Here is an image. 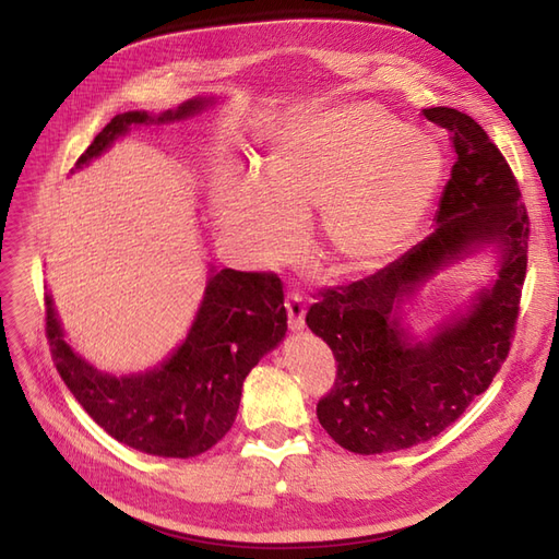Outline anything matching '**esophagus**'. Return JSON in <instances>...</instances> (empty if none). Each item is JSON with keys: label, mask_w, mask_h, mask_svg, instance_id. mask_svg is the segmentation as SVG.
Here are the masks:
<instances>
[{"label": "esophagus", "mask_w": 559, "mask_h": 559, "mask_svg": "<svg viewBox=\"0 0 559 559\" xmlns=\"http://www.w3.org/2000/svg\"><path fill=\"white\" fill-rule=\"evenodd\" d=\"M286 312H289V324L294 331H300L306 324V298L298 292L286 294Z\"/></svg>", "instance_id": "34e87169"}]
</instances>
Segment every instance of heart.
Returning a JSON list of instances; mask_svg holds the SVG:
<instances>
[{"mask_svg": "<svg viewBox=\"0 0 559 559\" xmlns=\"http://www.w3.org/2000/svg\"><path fill=\"white\" fill-rule=\"evenodd\" d=\"M443 177L429 134L403 128L373 103L312 111L270 144L261 177L228 173L214 186V216L257 265H277L300 247L306 218L321 210L331 265L359 273L411 240Z\"/></svg>", "mask_w": 559, "mask_h": 559, "instance_id": "b5f03b06", "label": "heart"}]
</instances>
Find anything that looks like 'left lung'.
<instances>
[{
	"label": "left lung",
	"instance_id": "obj_1",
	"mask_svg": "<svg viewBox=\"0 0 559 559\" xmlns=\"http://www.w3.org/2000/svg\"><path fill=\"white\" fill-rule=\"evenodd\" d=\"M421 114L448 130L454 148L433 233L376 275L321 292L306 317L337 361L335 386L317 405L319 425L357 454L425 443L485 392L511 349L527 273L530 216L501 151L468 114ZM487 248L498 259L493 284L415 334L407 306L420 286Z\"/></svg>",
	"mask_w": 559,
	"mask_h": 559
}]
</instances>
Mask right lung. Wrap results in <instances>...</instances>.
Wrapping results in <instances>:
<instances>
[{
    "mask_svg": "<svg viewBox=\"0 0 559 559\" xmlns=\"http://www.w3.org/2000/svg\"><path fill=\"white\" fill-rule=\"evenodd\" d=\"M216 103L218 97L198 95L160 114H116L83 151L74 170L103 156L130 128L179 123ZM46 335L60 378L111 438L146 454L189 460L230 431L249 370L284 341V292L273 273L210 265L189 333L167 359L140 373L111 376L83 359L67 343L50 294Z\"/></svg>",
    "mask_w": 559,
    "mask_h": 559,
    "instance_id": "1",
    "label": "right lung"
}]
</instances>
